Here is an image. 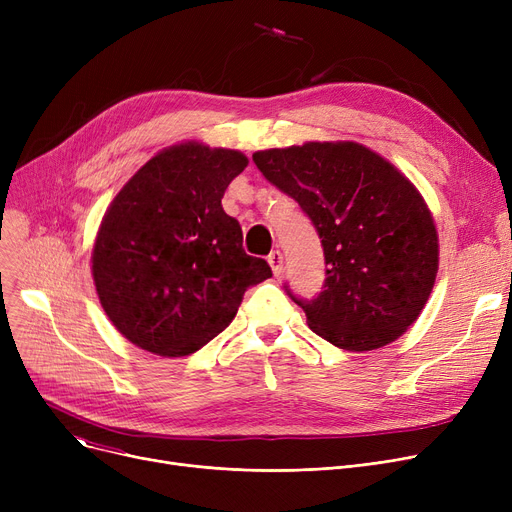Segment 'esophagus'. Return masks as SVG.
Segmentation results:
<instances>
[{
	"instance_id": "34e87169",
	"label": "esophagus",
	"mask_w": 512,
	"mask_h": 512,
	"mask_svg": "<svg viewBox=\"0 0 512 512\" xmlns=\"http://www.w3.org/2000/svg\"><path fill=\"white\" fill-rule=\"evenodd\" d=\"M267 263L272 265V272H274L276 276H280V274H282V267H284V257H282V253H280V251H272L270 255H267Z\"/></svg>"
}]
</instances>
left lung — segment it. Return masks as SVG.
Returning <instances> with one entry per match:
<instances>
[{
  "instance_id": "8db88e82",
  "label": "left lung",
  "mask_w": 512,
  "mask_h": 512,
  "mask_svg": "<svg viewBox=\"0 0 512 512\" xmlns=\"http://www.w3.org/2000/svg\"><path fill=\"white\" fill-rule=\"evenodd\" d=\"M259 172L309 215L326 257L315 299L292 297L309 328L344 351L394 342L423 311L438 274V232L415 184L353 143L253 153Z\"/></svg>"
}]
</instances>
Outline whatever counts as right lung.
Segmentation results:
<instances>
[{"label":"right lung","mask_w":512,"mask_h":512,"mask_svg":"<svg viewBox=\"0 0 512 512\" xmlns=\"http://www.w3.org/2000/svg\"><path fill=\"white\" fill-rule=\"evenodd\" d=\"M249 159L197 141L151 157L107 207L91 255L97 297L143 351L184 357L228 328L245 290L272 276L222 207Z\"/></svg>","instance_id":"1"}]
</instances>
